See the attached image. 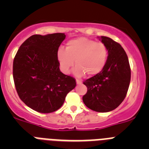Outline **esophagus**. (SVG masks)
<instances>
[{"label":"esophagus","instance_id":"obj_1","mask_svg":"<svg viewBox=\"0 0 149 149\" xmlns=\"http://www.w3.org/2000/svg\"><path fill=\"white\" fill-rule=\"evenodd\" d=\"M76 83H77V84H78V85H79V84H82V81H80V80H77H77H76Z\"/></svg>","mask_w":149,"mask_h":149}]
</instances>
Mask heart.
<instances>
[{
    "label": "heart",
    "instance_id": "obj_1",
    "mask_svg": "<svg viewBox=\"0 0 149 149\" xmlns=\"http://www.w3.org/2000/svg\"><path fill=\"white\" fill-rule=\"evenodd\" d=\"M56 56L60 68L65 74H68L75 63L77 65L74 68L73 73L76 77H81L85 74L94 76L104 68L108 50L103 43L80 37L68 41L65 49L59 48Z\"/></svg>",
    "mask_w": 149,
    "mask_h": 149
}]
</instances>
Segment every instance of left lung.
<instances>
[{
	"label": "left lung",
	"mask_w": 149,
	"mask_h": 149,
	"mask_svg": "<svg viewBox=\"0 0 149 149\" xmlns=\"http://www.w3.org/2000/svg\"><path fill=\"white\" fill-rule=\"evenodd\" d=\"M100 40L108 50L103 70L84 82L87 93L83 101L88 108L99 113L113 110L124 101L131 81V68L125 51L120 44L107 36Z\"/></svg>",
	"instance_id": "left-lung-1"
}]
</instances>
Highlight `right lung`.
Here are the masks:
<instances>
[{
    "label": "right lung",
    "instance_id": "1",
    "mask_svg": "<svg viewBox=\"0 0 149 149\" xmlns=\"http://www.w3.org/2000/svg\"><path fill=\"white\" fill-rule=\"evenodd\" d=\"M65 33L33 35L13 60V79L19 98L33 110L49 113L60 109L76 86L75 79L62 73L57 60Z\"/></svg>",
    "mask_w": 149,
    "mask_h": 149
}]
</instances>
